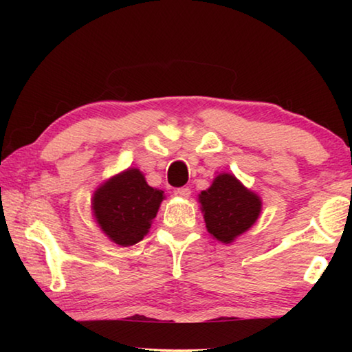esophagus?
<instances>
[{
	"label": "esophagus",
	"mask_w": 352,
	"mask_h": 352,
	"mask_svg": "<svg viewBox=\"0 0 352 352\" xmlns=\"http://www.w3.org/2000/svg\"><path fill=\"white\" fill-rule=\"evenodd\" d=\"M175 194L180 195V197H183V199H188L189 195H190V188L189 186L178 188V189H175Z\"/></svg>",
	"instance_id": "esophagus-1"
}]
</instances>
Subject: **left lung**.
Returning <instances> with one entry per match:
<instances>
[{"mask_svg": "<svg viewBox=\"0 0 352 352\" xmlns=\"http://www.w3.org/2000/svg\"><path fill=\"white\" fill-rule=\"evenodd\" d=\"M206 230L214 239L231 243L258 220L262 201L231 174H219L199 194Z\"/></svg>", "mask_w": 352, "mask_h": 352, "instance_id": "obj_1", "label": "left lung"}]
</instances>
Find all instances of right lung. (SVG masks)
Instances as JSON below:
<instances>
[{"label": "right lung", "instance_id": "obj_1", "mask_svg": "<svg viewBox=\"0 0 352 352\" xmlns=\"http://www.w3.org/2000/svg\"><path fill=\"white\" fill-rule=\"evenodd\" d=\"M163 199V190L148 186L140 169L129 168L94 190L91 206L104 234L129 247L148 233Z\"/></svg>", "mask_w": 352, "mask_h": 352}]
</instances>
